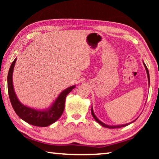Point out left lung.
Masks as SVG:
<instances>
[{
	"label": "left lung",
	"instance_id": "1",
	"mask_svg": "<svg viewBox=\"0 0 159 159\" xmlns=\"http://www.w3.org/2000/svg\"><path fill=\"white\" fill-rule=\"evenodd\" d=\"M143 64H144V67H145V69H146V71H147V76H148V80H149V83H150V81H149V71H148V69H147V66L145 65V64L143 62ZM91 114H92V115H93V118H95V120L97 122H98V123H99V124L100 125H102V126H103V127H105V128H122V127H124V126H126V125H128V124H124V125H106L105 123H102V121H100V120H99L98 118L96 117V116L95 115V114H94V112H93V107H92V109H91Z\"/></svg>",
	"mask_w": 159,
	"mask_h": 159
}]
</instances>
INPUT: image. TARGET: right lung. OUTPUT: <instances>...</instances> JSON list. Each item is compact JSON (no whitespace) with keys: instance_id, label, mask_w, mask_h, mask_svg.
I'll return each instance as SVG.
<instances>
[{"instance_id":"obj_1","label":"right lung","mask_w":159,"mask_h":159,"mask_svg":"<svg viewBox=\"0 0 159 159\" xmlns=\"http://www.w3.org/2000/svg\"><path fill=\"white\" fill-rule=\"evenodd\" d=\"M16 60L12 61L10 66L8 74H7V90L11 104L16 114L20 118L29 124L39 127H46L55 123L59 119L64 109L66 97L75 88V85L71 86L61 92L54 102L52 105L47 110L39 111V110L29 108L23 105L18 100L15 95L12 85V73L16 62Z\"/></svg>"}]
</instances>
